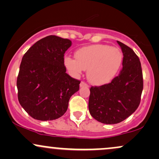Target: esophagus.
I'll return each mask as SVG.
<instances>
[{
  "label": "esophagus",
  "mask_w": 159,
  "mask_h": 159,
  "mask_svg": "<svg viewBox=\"0 0 159 159\" xmlns=\"http://www.w3.org/2000/svg\"><path fill=\"white\" fill-rule=\"evenodd\" d=\"M80 87H88V85H87V84H86L85 82L84 81H81V84H80Z\"/></svg>",
  "instance_id": "1"
}]
</instances>
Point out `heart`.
<instances>
[{"label":"heart","instance_id":"b5f03b06","mask_svg":"<svg viewBox=\"0 0 159 159\" xmlns=\"http://www.w3.org/2000/svg\"><path fill=\"white\" fill-rule=\"evenodd\" d=\"M75 59L66 57L64 65L73 76L80 75L87 70V78L94 85L110 83L119 73L123 55L119 48L109 45L96 44L78 49Z\"/></svg>","mask_w":159,"mask_h":159}]
</instances>
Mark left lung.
<instances>
[{"instance_id": "8db88e82", "label": "left lung", "mask_w": 159, "mask_h": 159, "mask_svg": "<svg viewBox=\"0 0 159 159\" xmlns=\"http://www.w3.org/2000/svg\"><path fill=\"white\" fill-rule=\"evenodd\" d=\"M123 54V69L111 83L91 87L89 111L97 121L116 124L137 110L143 87L139 57L132 48L117 41Z\"/></svg>"}]
</instances>
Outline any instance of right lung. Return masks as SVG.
I'll return each mask as SVG.
<instances>
[{
	"instance_id": "obj_1",
	"label": "right lung",
	"mask_w": 159,
	"mask_h": 159,
	"mask_svg": "<svg viewBox=\"0 0 159 159\" xmlns=\"http://www.w3.org/2000/svg\"><path fill=\"white\" fill-rule=\"evenodd\" d=\"M72 45L68 39L51 35L33 45L24 54L17 78L18 98L35 120L61 117L81 81L66 73L64 54Z\"/></svg>"
}]
</instances>
